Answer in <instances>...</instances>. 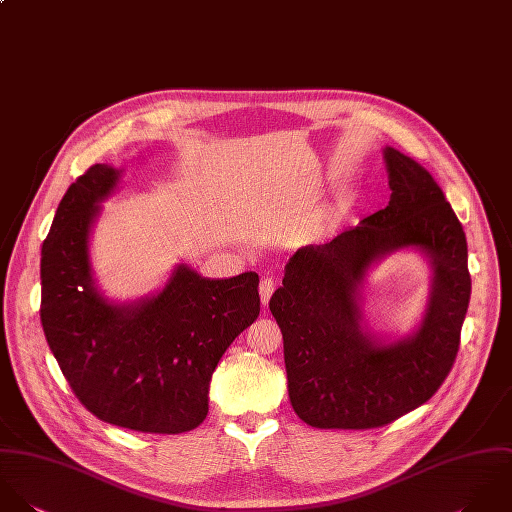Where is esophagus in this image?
Listing matches in <instances>:
<instances>
[{
  "label": "esophagus",
  "mask_w": 512,
  "mask_h": 512,
  "mask_svg": "<svg viewBox=\"0 0 512 512\" xmlns=\"http://www.w3.org/2000/svg\"><path fill=\"white\" fill-rule=\"evenodd\" d=\"M275 289H277V283H275L271 277L261 279V285H259V297H261L263 307H267V305H269V301H271V297H273Z\"/></svg>",
  "instance_id": "1"
}]
</instances>
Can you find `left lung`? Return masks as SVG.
Instances as JSON below:
<instances>
[{
	"instance_id": "8db88e82",
	"label": "left lung",
	"mask_w": 512,
	"mask_h": 512,
	"mask_svg": "<svg viewBox=\"0 0 512 512\" xmlns=\"http://www.w3.org/2000/svg\"><path fill=\"white\" fill-rule=\"evenodd\" d=\"M390 202L322 245L301 247L269 308L283 332L289 398L320 429L382 427L425 404L449 376L471 299L461 221L427 170L386 148ZM415 244L434 265V293L408 341L359 330L357 285L378 257Z\"/></svg>"
}]
</instances>
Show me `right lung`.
Listing matches in <instances>:
<instances>
[{
  "mask_svg": "<svg viewBox=\"0 0 512 512\" xmlns=\"http://www.w3.org/2000/svg\"><path fill=\"white\" fill-rule=\"evenodd\" d=\"M118 170L91 166L57 207L41 249V324L77 400L101 421L176 435L207 415L211 374L259 316V275L209 281L178 267L136 307L104 303L91 281L89 231Z\"/></svg>",
  "mask_w": 512,
  "mask_h": 512,
  "instance_id": "add662e5",
  "label": "right lung"
}]
</instances>
